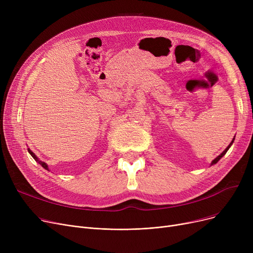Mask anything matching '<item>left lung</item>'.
<instances>
[{
  "label": "left lung",
  "instance_id": "left-lung-1",
  "mask_svg": "<svg viewBox=\"0 0 253 253\" xmlns=\"http://www.w3.org/2000/svg\"><path fill=\"white\" fill-rule=\"evenodd\" d=\"M234 140H235V137H234V138H233V140H232V141H231V143H230V144H229V145H228V147H227V149H225V150H224V151H223V152H222V153H221V154H220V155H219V156H217V157H216V158H215V159H214V160H213V161H212V162H211V164H210V166H212V165H214V164H216V163H217V162H218V161H219V160H220V159H221V158H222V157H223V156H224V155H225V153H227V152H228V150H229V149H230V148H231V145H232V144H233V142H234Z\"/></svg>",
  "mask_w": 253,
  "mask_h": 253
}]
</instances>
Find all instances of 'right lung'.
Here are the masks:
<instances>
[{"mask_svg":"<svg viewBox=\"0 0 253 253\" xmlns=\"http://www.w3.org/2000/svg\"><path fill=\"white\" fill-rule=\"evenodd\" d=\"M28 151H29V153L31 154V156H32V157L35 159V160H36V161H37V162H38L40 165H41L43 168H45L46 170H48V171H49V167H48V165H47L45 162H43V161L40 160V159H39V158H38V157H37V156H36V155H35V154H34V153H33V152L30 150V149H29Z\"/></svg>","mask_w":253,"mask_h":253,"instance_id":"obj_1","label":"right lung"}]
</instances>
